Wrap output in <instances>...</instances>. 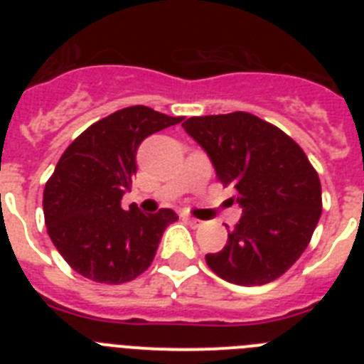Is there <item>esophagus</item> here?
<instances>
[{
	"mask_svg": "<svg viewBox=\"0 0 364 364\" xmlns=\"http://www.w3.org/2000/svg\"><path fill=\"white\" fill-rule=\"evenodd\" d=\"M184 220L188 222V224H189V226H191V228L202 226V220H198V218H195V217H189V215H184Z\"/></svg>",
	"mask_w": 364,
	"mask_h": 364,
	"instance_id": "obj_1",
	"label": "esophagus"
}]
</instances>
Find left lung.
I'll list each match as a JSON object with an SVG mask.
<instances>
[{
    "label": "left lung",
    "instance_id": "8db88e82",
    "mask_svg": "<svg viewBox=\"0 0 364 364\" xmlns=\"http://www.w3.org/2000/svg\"><path fill=\"white\" fill-rule=\"evenodd\" d=\"M182 125L210 154L218 182L237 189L242 208L226 246L205 255L211 272L239 286L279 279L306 250L323 211L321 180L306 153L252 112L191 117Z\"/></svg>",
    "mask_w": 364,
    "mask_h": 364
}]
</instances>
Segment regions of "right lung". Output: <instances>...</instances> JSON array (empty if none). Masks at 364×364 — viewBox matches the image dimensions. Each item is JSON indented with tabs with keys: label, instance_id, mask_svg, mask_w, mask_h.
<instances>
[{
	"label": "right lung",
	"instance_id": "right-lung-1",
	"mask_svg": "<svg viewBox=\"0 0 364 364\" xmlns=\"http://www.w3.org/2000/svg\"><path fill=\"white\" fill-rule=\"evenodd\" d=\"M146 105L112 112L74 138L43 189L45 226L67 264L82 277L124 284L151 266L162 233L176 213L153 215L122 197L136 175V149L144 138L180 124Z\"/></svg>",
	"mask_w": 364,
	"mask_h": 364
}]
</instances>
